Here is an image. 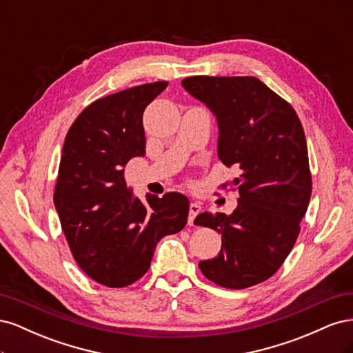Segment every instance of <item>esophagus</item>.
Segmentation results:
<instances>
[{
    "mask_svg": "<svg viewBox=\"0 0 353 353\" xmlns=\"http://www.w3.org/2000/svg\"><path fill=\"white\" fill-rule=\"evenodd\" d=\"M200 210H201V208H200V205L199 203H194V201H191L190 203V215H188V225H194V219H196V216L199 215L200 213Z\"/></svg>",
    "mask_w": 353,
    "mask_h": 353,
    "instance_id": "obj_1",
    "label": "esophagus"
}]
</instances>
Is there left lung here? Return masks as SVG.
Wrapping results in <instances>:
<instances>
[{"label": "left lung", "mask_w": 353, "mask_h": 353, "mask_svg": "<svg viewBox=\"0 0 353 353\" xmlns=\"http://www.w3.org/2000/svg\"><path fill=\"white\" fill-rule=\"evenodd\" d=\"M181 83L215 113L221 162L241 170L231 187L240 194L231 215L203 212L194 221L222 236L216 258L199 268L234 290L263 283L292 252L312 193L302 122L258 78L190 77Z\"/></svg>", "instance_id": "obj_1"}]
</instances>
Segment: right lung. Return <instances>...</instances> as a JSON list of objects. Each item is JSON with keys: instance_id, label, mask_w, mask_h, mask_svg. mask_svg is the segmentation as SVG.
Instances as JSON below:
<instances>
[{"instance_id": "right-lung-1", "label": "right lung", "mask_w": 353, "mask_h": 353, "mask_svg": "<svg viewBox=\"0 0 353 353\" xmlns=\"http://www.w3.org/2000/svg\"><path fill=\"white\" fill-rule=\"evenodd\" d=\"M166 87V81L144 83L92 101L63 145L54 205L74 261L103 285L140 280L157 243L187 223L185 196H147L144 205L123 175L128 160L145 154L143 113Z\"/></svg>"}]
</instances>
